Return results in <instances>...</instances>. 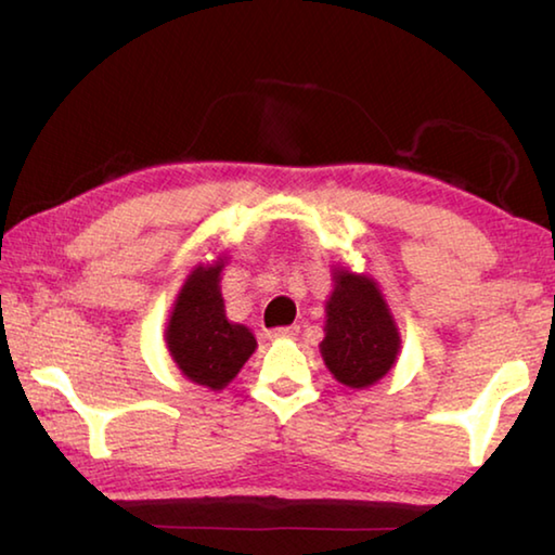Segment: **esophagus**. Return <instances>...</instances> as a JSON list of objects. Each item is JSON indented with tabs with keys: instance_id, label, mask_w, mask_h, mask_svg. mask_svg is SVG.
Here are the masks:
<instances>
[{
	"instance_id": "1",
	"label": "esophagus",
	"mask_w": 555,
	"mask_h": 555,
	"mask_svg": "<svg viewBox=\"0 0 555 555\" xmlns=\"http://www.w3.org/2000/svg\"><path fill=\"white\" fill-rule=\"evenodd\" d=\"M298 333V325H286V327H274V331H269L267 335L271 340H281V337H294Z\"/></svg>"
}]
</instances>
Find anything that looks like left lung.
<instances>
[{
    "label": "left lung",
    "instance_id": "8db88e82",
    "mask_svg": "<svg viewBox=\"0 0 555 555\" xmlns=\"http://www.w3.org/2000/svg\"><path fill=\"white\" fill-rule=\"evenodd\" d=\"M325 311L321 352L335 379L352 389L382 379L397 360L399 333L374 281L337 271Z\"/></svg>",
    "mask_w": 555,
    "mask_h": 555
}]
</instances>
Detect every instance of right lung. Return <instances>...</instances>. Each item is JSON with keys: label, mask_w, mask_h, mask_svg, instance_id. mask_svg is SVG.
<instances>
[{"label": "right lung", "mask_w": 555, "mask_h": 555, "mask_svg": "<svg viewBox=\"0 0 555 555\" xmlns=\"http://www.w3.org/2000/svg\"><path fill=\"white\" fill-rule=\"evenodd\" d=\"M220 269L222 261L188 276L166 331L168 350L181 372L210 389L228 387L257 347L247 327L224 318Z\"/></svg>", "instance_id": "add662e5"}]
</instances>
